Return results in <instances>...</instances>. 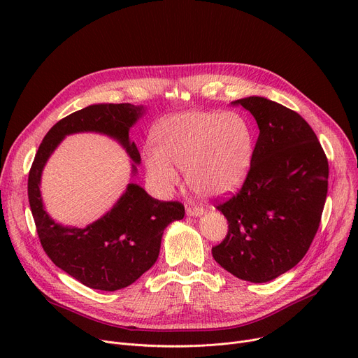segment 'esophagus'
<instances>
[{"instance_id":"esophagus-1","label":"esophagus","mask_w":358,"mask_h":358,"mask_svg":"<svg viewBox=\"0 0 358 358\" xmlns=\"http://www.w3.org/2000/svg\"><path fill=\"white\" fill-rule=\"evenodd\" d=\"M185 213L189 216H200L203 215V208H199V206H194V204H187Z\"/></svg>"}]
</instances>
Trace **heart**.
Instances as JSON below:
<instances>
[{"instance_id":"1","label":"heart","mask_w":358,"mask_h":358,"mask_svg":"<svg viewBox=\"0 0 358 358\" xmlns=\"http://www.w3.org/2000/svg\"><path fill=\"white\" fill-rule=\"evenodd\" d=\"M155 141L158 148L145 149V162L150 181L165 192L178 182L176 165L193 190L222 196L245 180L254 152L252 127L234 111L181 113L157 127Z\"/></svg>"}]
</instances>
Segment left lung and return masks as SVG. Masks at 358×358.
Masks as SVG:
<instances>
[{
	"label": "left lung",
	"instance_id": "1",
	"mask_svg": "<svg viewBox=\"0 0 358 358\" xmlns=\"http://www.w3.org/2000/svg\"><path fill=\"white\" fill-rule=\"evenodd\" d=\"M234 104L251 111L259 135L242 187L216 204L228 234L212 254L235 277L266 283L306 255L327 200L328 159L299 113L264 97Z\"/></svg>",
	"mask_w": 358,
	"mask_h": 358
}]
</instances>
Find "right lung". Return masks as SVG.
I'll return each instance as SVG.
<instances>
[{
    "label": "right lung",
    "instance_id": "obj_1",
    "mask_svg": "<svg viewBox=\"0 0 358 358\" xmlns=\"http://www.w3.org/2000/svg\"><path fill=\"white\" fill-rule=\"evenodd\" d=\"M142 108L129 103L94 104L72 113L48 131L29 173V203L46 255L56 267L91 289L115 292L135 283L155 264L164 229L184 217V204L157 200L142 187L129 184L115 208L101 219L84 229L65 228L43 210L42 169L61 141L77 131H100L117 139L139 164V150L129 142V129L142 116Z\"/></svg>",
    "mask_w": 358,
    "mask_h": 358
}]
</instances>
